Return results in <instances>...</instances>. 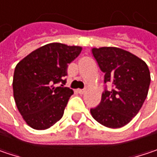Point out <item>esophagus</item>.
<instances>
[{
  "label": "esophagus",
  "mask_w": 157,
  "mask_h": 157,
  "mask_svg": "<svg viewBox=\"0 0 157 157\" xmlns=\"http://www.w3.org/2000/svg\"><path fill=\"white\" fill-rule=\"evenodd\" d=\"M78 93L80 95H83L86 93V89H78Z\"/></svg>",
  "instance_id": "1"
}]
</instances>
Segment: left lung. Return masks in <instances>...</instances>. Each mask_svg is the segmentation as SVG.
I'll return each instance as SVG.
<instances>
[{"label":"left lung","mask_w":157,"mask_h":157,"mask_svg":"<svg viewBox=\"0 0 157 157\" xmlns=\"http://www.w3.org/2000/svg\"><path fill=\"white\" fill-rule=\"evenodd\" d=\"M100 70L105 73L106 87L100 104L90 109L100 124L113 129L125 126L140 112L150 85V72L147 63L128 51L117 47L92 49Z\"/></svg>","instance_id":"8db88e82"}]
</instances>
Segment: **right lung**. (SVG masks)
<instances>
[{
	"instance_id": "right-lung-1",
	"label": "right lung",
	"mask_w": 157,
	"mask_h": 157,
	"mask_svg": "<svg viewBox=\"0 0 157 157\" xmlns=\"http://www.w3.org/2000/svg\"><path fill=\"white\" fill-rule=\"evenodd\" d=\"M80 46L52 43L33 51L18 62L13 76V95L28 126L46 129L62 119L73 90L64 86L68 64ZM63 84L61 86L59 84Z\"/></svg>"
}]
</instances>
